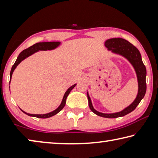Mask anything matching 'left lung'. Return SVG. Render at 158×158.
Returning a JSON list of instances; mask_svg holds the SVG:
<instances>
[{
	"mask_svg": "<svg viewBox=\"0 0 158 158\" xmlns=\"http://www.w3.org/2000/svg\"><path fill=\"white\" fill-rule=\"evenodd\" d=\"M105 46L107 48L108 51H111L113 53L121 55L125 57L126 60L129 61L135 71L137 75V82H138V93L136 98L132 103L123 109L122 111L106 114L102 113L96 110L92 106V101L89 96V94L87 92L88 103L90 110L96 114V115L100 116L105 118H117L120 117H123L126 114H129L136 108L139 105L140 101L144 97L146 91V69L144 64L142 62V56L136 47L134 46L131 43H130L126 40L122 38H112L106 41Z\"/></svg>",
	"mask_w": 158,
	"mask_h": 158,
	"instance_id": "left-lung-1",
	"label": "left lung"
}]
</instances>
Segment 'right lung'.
<instances>
[{"label": "right lung", "instance_id": "add662e5", "mask_svg": "<svg viewBox=\"0 0 158 158\" xmlns=\"http://www.w3.org/2000/svg\"><path fill=\"white\" fill-rule=\"evenodd\" d=\"M60 41H47V42H39V43H36L34 45L31 46L29 47L28 48H26L23 50V51L21 52V53L19 55V56L17 57V59H16L15 63L14 64V65L12 66V69H11L10 71V81L12 79V73L15 70V69L16 68L19 64H20L22 61L23 60L26 59L27 57L30 56V55L34 54L35 52H38L40 51H51V50H53L55 48H56L57 47L59 46L60 45ZM76 84H74L73 85H72L71 87H70L69 89L66 90V92H65L64 95V97L62 98V101L61 102V104L60 105V106L57 107L56 110H53V111L49 113H47V114H29V113H27L26 112H24L20 109L22 112L25 114L30 116V117H37V118H49L51 117L52 116H54L55 114H57L58 112H60L61 110H62L64 107L65 104H66V98H67L68 95L69 94L71 91L76 86Z\"/></svg>", "mask_w": 158, "mask_h": 158}]
</instances>
